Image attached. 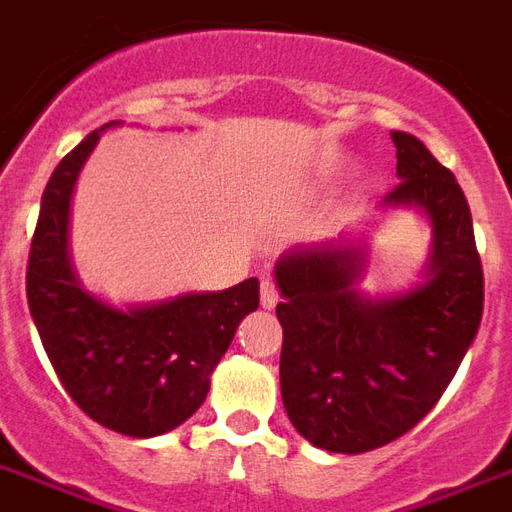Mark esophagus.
Here are the masks:
<instances>
[{"instance_id":"34e87169","label":"esophagus","mask_w":512,"mask_h":512,"mask_svg":"<svg viewBox=\"0 0 512 512\" xmlns=\"http://www.w3.org/2000/svg\"><path fill=\"white\" fill-rule=\"evenodd\" d=\"M260 303H263V308H273L279 303V290H276V284L271 279L260 282Z\"/></svg>"}]
</instances>
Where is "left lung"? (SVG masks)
Returning <instances> with one entry per match:
<instances>
[{
  "instance_id": "8db88e82",
  "label": "left lung",
  "mask_w": 512,
  "mask_h": 512,
  "mask_svg": "<svg viewBox=\"0 0 512 512\" xmlns=\"http://www.w3.org/2000/svg\"><path fill=\"white\" fill-rule=\"evenodd\" d=\"M392 142L400 182L384 204L429 214V282L365 298L354 290L365 255L351 247L298 249L276 265L284 411L308 443L333 454L373 451L416 427L481 325L483 265L462 187L416 136L392 131Z\"/></svg>"
}]
</instances>
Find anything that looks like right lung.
Returning <instances> with one entry per match:
<instances>
[{"label": "right lung", "instance_id": "1", "mask_svg": "<svg viewBox=\"0 0 512 512\" xmlns=\"http://www.w3.org/2000/svg\"><path fill=\"white\" fill-rule=\"evenodd\" d=\"M112 126V123H107ZM91 131L50 177L26 265V298L66 395L101 427L152 438L193 416L236 327L260 303V282L117 308L80 290L66 252L74 179L99 142Z\"/></svg>", "mask_w": 512, "mask_h": 512}]
</instances>
